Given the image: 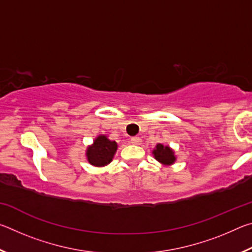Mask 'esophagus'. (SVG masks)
Here are the masks:
<instances>
[{
  "label": "esophagus",
  "mask_w": 252,
  "mask_h": 252,
  "mask_svg": "<svg viewBox=\"0 0 252 252\" xmlns=\"http://www.w3.org/2000/svg\"><path fill=\"white\" fill-rule=\"evenodd\" d=\"M130 142L132 144H140V143H141V139L138 138V136H133V138H131Z\"/></svg>",
  "instance_id": "obj_1"
}]
</instances>
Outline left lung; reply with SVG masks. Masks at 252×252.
Wrapping results in <instances>:
<instances>
[{
	"mask_svg": "<svg viewBox=\"0 0 252 252\" xmlns=\"http://www.w3.org/2000/svg\"><path fill=\"white\" fill-rule=\"evenodd\" d=\"M152 155L155 159L163 165H172L177 161V157L174 155V150L169 146H164L162 143H158L152 150Z\"/></svg>",
	"mask_w": 252,
	"mask_h": 252,
	"instance_id": "left-lung-1",
	"label": "left lung"
}]
</instances>
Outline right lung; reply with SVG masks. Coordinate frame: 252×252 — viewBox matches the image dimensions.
I'll return each instance as SVG.
<instances>
[{
	"label": "right lung",
	"mask_w": 252,
	"mask_h": 252,
	"mask_svg": "<svg viewBox=\"0 0 252 252\" xmlns=\"http://www.w3.org/2000/svg\"><path fill=\"white\" fill-rule=\"evenodd\" d=\"M118 150V143L108 138V135L100 134L93 140V143L88 146L85 157L89 163L93 167L102 168L108 165L113 160Z\"/></svg>",
	"instance_id": "obj_1"
}]
</instances>
